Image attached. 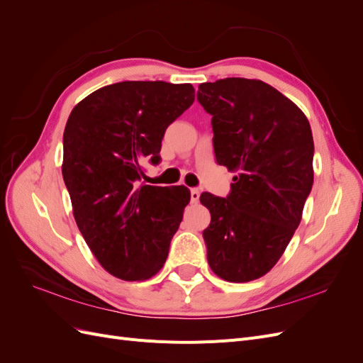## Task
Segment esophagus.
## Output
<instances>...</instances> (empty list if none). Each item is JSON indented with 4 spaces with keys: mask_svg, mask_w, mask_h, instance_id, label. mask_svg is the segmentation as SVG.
<instances>
[{
    "mask_svg": "<svg viewBox=\"0 0 363 363\" xmlns=\"http://www.w3.org/2000/svg\"><path fill=\"white\" fill-rule=\"evenodd\" d=\"M191 201L195 204V203H199L200 201V191L199 189H191Z\"/></svg>",
    "mask_w": 363,
    "mask_h": 363,
    "instance_id": "34e87169",
    "label": "esophagus"
}]
</instances>
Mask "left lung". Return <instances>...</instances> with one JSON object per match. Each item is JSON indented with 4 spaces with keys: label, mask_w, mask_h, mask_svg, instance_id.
<instances>
[{
    "label": "left lung",
    "mask_w": 363,
    "mask_h": 363,
    "mask_svg": "<svg viewBox=\"0 0 363 363\" xmlns=\"http://www.w3.org/2000/svg\"><path fill=\"white\" fill-rule=\"evenodd\" d=\"M196 100L212 115L216 162L236 172L227 199L208 192L203 232L218 277L256 280L276 265L301 221L313 184V138L304 113L260 80L201 83Z\"/></svg>",
    "instance_id": "left-lung-1"
}]
</instances>
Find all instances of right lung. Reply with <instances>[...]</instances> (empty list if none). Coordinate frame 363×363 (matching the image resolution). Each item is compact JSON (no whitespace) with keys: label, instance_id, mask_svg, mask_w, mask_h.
I'll list each match as a JSON object with an SVG mask.
<instances>
[{"label":"right lung","instance_id":"add662e5","mask_svg":"<svg viewBox=\"0 0 363 363\" xmlns=\"http://www.w3.org/2000/svg\"><path fill=\"white\" fill-rule=\"evenodd\" d=\"M194 100L192 84L121 82L87 95L68 118L62 174L75 223L118 279L147 280L168 257L191 192L139 186L140 162H160L164 130Z\"/></svg>","mask_w":363,"mask_h":363}]
</instances>
